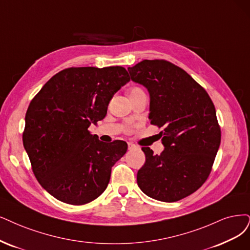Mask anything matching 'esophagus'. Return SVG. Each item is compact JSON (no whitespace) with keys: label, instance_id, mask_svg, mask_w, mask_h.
<instances>
[{"label":"esophagus","instance_id":"esophagus-1","mask_svg":"<svg viewBox=\"0 0 250 250\" xmlns=\"http://www.w3.org/2000/svg\"><path fill=\"white\" fill-rule=\"evenodd\" d=\"M127 146H128V149H133V148H135V147H136V145L131 143V142L127 143Z\"/></svg>","mask_w":250,"mask_h":250}]
</instances>
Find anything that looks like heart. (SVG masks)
I'll return each mask as SVG.
<instances>
[{
  "label": "heart",
  "instance_id": "heart-1",
  "mask_svg": "<svg viewBox=\"0 0 250 250\" xmlns=\"http://www.w3.org/2000/svg\"><path fill=\"white\" fill-rule=\"evenodd\" d=\"M139 92H144L141 88H139V87H134V88H132L131 89V91H130V95H135V94H139Z\"/></svg>",
  "mask_w": 250,
  "mask_h": 250
}]
</instances>
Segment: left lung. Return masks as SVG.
Returning <instances> with one entry per match:
<instances>
[{
    "label": "left lung",
    "mask_w": 250,
    "mask_h": 250,
    "mask_svg": "<svg viewBox=\"0 0 250 250\" xmlns=\"http://www.w3.org/2000/svg\"><path fill=\"white\" fill-rule=\"evenodd\" d=\"M131 79L150 96V124L163 127L165 149L146 161L137 183L148 197L176 202L199 189L212 169L220 144L216 111L207 91L190 75L164 60H144L127 68Z\"/></svg>",
    "instance_id": "obj_1"
}]
</instances>
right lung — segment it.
<instances>
[{
    "label": "right lung",
    "mask_w": 250,
    "mask_h": 250,
    "mask_svg": "<svg viewBox=\"0 0 250 250\" xmlns=\"http://www.w3.org/2000/svg\"><path fill=\"white\" fill-rule=\"evenodd\" d=\"M128 81L119 66L72 67L55 74L31 101L22 142L37 180L55 199L84 205L106 189L127 144H106L88 127L106 116L110 100Z\"/></svg>",
    "instance_id": "right-lung-1"
}]
</instances>
